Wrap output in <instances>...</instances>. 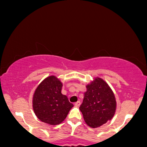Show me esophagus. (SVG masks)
<instances>
[{
    "mask_svg": "<svg viewBox=\"0 0 147 147\" xmlns=\"http://www.w3.org/2000/svg\"><path fill=\"white\" fill-rule=\"evenodd\" d=\"M80 104H81V102H80V101H78V102H76L75 103V106L76 107H79V106L80 105Z\"/></svg>",
    "mask_w": 147,
    "mask_h": 147,
    "instance_id": "1",
    "label": "esophagus"
}]
</instances>
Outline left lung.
<instances>
[{"label": "left lung", "instance_id": "obj_1", "mask_svg": "<svg viewBox=\"0 0 147 147\" xmlns=\"http://www.w3.org/2000/svg\"><path fill=\"white\" fill-rule=\"evenodd\" d=\"M80 110L88 126L96 128L111 121L116 110L115 94L108 83L96 77L86 86Z\"/></svg>", "mask_w": 147, "mask_h": 147}]
</instances>
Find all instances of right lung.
Instances as JSON below:
<instances>
[{
    "instance_id": "obj_1",
    "label": "right lung",
    "mask_w": 147,
    "mask_h": 147,
    "mask_svg": "<svg viewBox=\"0 0 147 147\" xmlns=\"http://www.w3.org/2000/svg\"><path fill=\"white\" fill-rule=\"evenodd\" d=\"M62 86L61 80L52 75L42 80L34 91L33 109L42 122L52 125L60 124L74 107L67 96L61 94Z\"/></svg>"
}]
</instances>
